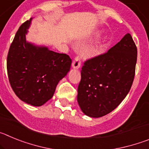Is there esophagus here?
I'll use <instances>...</instances> for the list:
<instances>
[{"instance_id": "1", "label": "esophagus", "mask_w": 149, "mask_h": 149, "mask_svg": "<svg viewBox=\"0 0 149 149\" xmlns=\"http://www.w3.org/2000/svg\"><path fill=\"white\" fill-rule=\"evenodd\" d=\"M81 65V58L80 56H75L74 60L72 62V67L74 68H79Z\"/></svg>"}]
</instances>
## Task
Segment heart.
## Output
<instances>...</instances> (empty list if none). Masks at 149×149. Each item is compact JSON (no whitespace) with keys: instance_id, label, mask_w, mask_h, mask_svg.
<instances>
[{"instance_id":"obj_1","label":"heart","mask_w":149,"mask_h":149,"mask_svg":"<svg viewBox=\"0 0 149 149\" xmlns=\"http://www.w3.org/2000/svg\"><path fill=\"white\" fill-rule=\"evenodd\" d=\"M98 52V48H96V49H95L94 51H93V52H92V54H97Z\"/></svg>"}]
</instances>
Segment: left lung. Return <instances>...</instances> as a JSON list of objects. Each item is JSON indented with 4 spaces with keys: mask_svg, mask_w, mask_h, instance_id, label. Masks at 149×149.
Wrapping results in <instances>:
<instances>
[{
    "mask_svg": "<svg viewBox=\"0 0 149 149\" xmlns=\"http://www.w3.org/2000/svg\"><path fill=\"white\" fill-rule=\"evenodd\" d=\"M137 48L130 33L107 52L88 59L81 70L77 102L93 118L110 113L131 89L135 76Z\"/></svg>",
    "mask_w": 149,
    "mask_h": 149,
    "instance_id": "left-lung-1",
    "label": "left lung"
}]
</instances>
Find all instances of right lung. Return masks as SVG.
Segmentation results:
<instances>
[{
	"label": "right lung",
	"instance_id": "1",
	"mask_svg": "<svg viewBox=\"0 0 149 149\" xmlns=\"http://www.w3.org/2000/svg\"><path fill=\"white\" fill-rule=\"evenodd\" d=\"M31 19L16 32L6 60L10 86L18 98L33 106H42L54 95L59 81L67 74L72 59L45 47L26 42Z\"/></svg>",
	"mask_w": 149,
	"mask_h": 149
}]
</instances>
